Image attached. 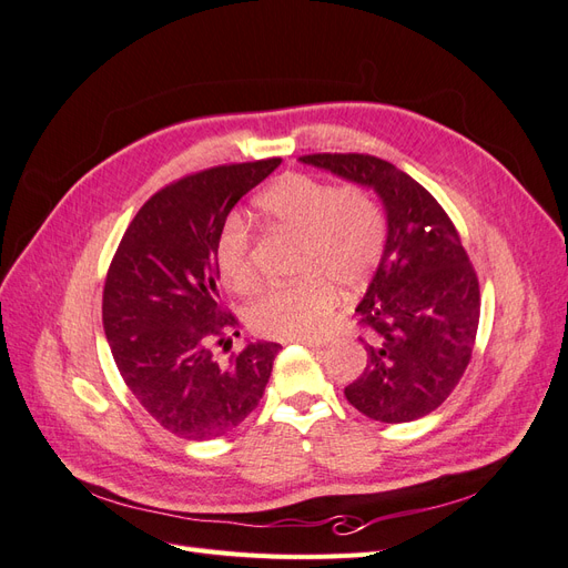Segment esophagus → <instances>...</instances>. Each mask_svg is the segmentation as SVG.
I'll return each mask as SVG.
<instances>
[{
	"label": "esophagus",
	"mask_w": 568,
	"mask_h": 568,
	"mask_svg": "<svg viewBox=\"0 0 568 568\" xmlns=\"http://www.w3.org/2000/svg\"><path fill=\"white\" fill-rule=\"evenodd\" d=\"M298 343H303V346H311V348H322L326 346V343L332 341L329 334H322V336H303V338H296Z\"/></svg>",
	"instance_id": "esophagus-1"
}]
</instances>
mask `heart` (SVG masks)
Returning a JSON list of instances; mask_svg holds the SVG:
<instances>
[{"label": "heart", "mask_w": 568, "mask_h": 568, "mask_svg": "<svg viewBox=\"0 0 568 568\" xmlns=\"http://www.w3.org/2000/svg\"><path fill=\"white\" fill-rule=\"evenodd\" d=\"M255 209L272 230L298 236L296 282L274 286L251 303V332L267 338L315 336L343 294L363 288L382 263L386 215L369 189L334 186L313 175L291 173L257 196ZM215 267L234 294L257 284L251 261V232L230 217L215 244Z\"/></svg>", "instance_id": "b5f03b06"}]
</instances>
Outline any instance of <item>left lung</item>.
<instances>
[{
    "instance_id": "8db88e82",
    "label": "left lung",
    "mask_w": 568,
    "mask_h": 568,
    "mask_svg": "<svg viewBox=\"0 0 568 568\" xmlns=\"http://www.w3.org/2000/svg\"><path fill=\"white\" fill-rule=\"evenodd\" d=\"M303 163L372 186L386 209L382 263L355 313L367 367L346 386L365 417L403 424L426 417L467 369L480 315L474 265L440 203L403 170L367 153H311Z\"/></svg>"
}]
</instances>
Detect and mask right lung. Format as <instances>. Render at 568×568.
<instances>
[{
	"mask_svg": "<svg viewBox=\"0 0 568 568\" xmlns=\"http://www.w3.org/2000/svg\"><path fill=\"white\" fill-rule=\"evenodd\" d=\"M282 159L186 175L153 194L125 230L104 284V332L115 367L140 405L170 434L209 440L261 403L280 343L239 336L217 294L215 244L236 201Z\"/></svg>",
	"mask_w": 568,
	"mask_h": 568,
	"instance_id": "add662e5",
	"label": "right lung"
}]
</instances>
